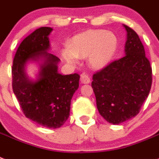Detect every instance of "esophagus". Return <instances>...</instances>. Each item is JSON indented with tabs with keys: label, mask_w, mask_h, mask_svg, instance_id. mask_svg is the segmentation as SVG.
<instances>
[{
	"label": "esophagus",
	"mask_w": 159,
	"mask_h": 159,
	"mask_svg": "<svg viewBox=\"0 0 159 159\" xmlns=\"http://www.w3.org/2000/svg\"><path fill=\"white\" fill-rule=\"evenodd\" d=\"M80 81L82 84H88L90 82V77L87 75V74H82L81 75V78H80Z\"/></svg>",
	"instance_id": "obj_1"
}]
</instances>
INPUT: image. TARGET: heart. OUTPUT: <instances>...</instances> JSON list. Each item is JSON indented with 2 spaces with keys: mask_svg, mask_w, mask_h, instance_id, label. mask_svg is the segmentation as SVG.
<instances>
[{
  "mask_svg": "<svg viewBox=\"0 0 159 159\" xmlns=\"http://www.w3.org/2000/svg\"><path fill=\"white\" fill-rule=\"evenodd\" d=\"M116 48L117 39L114 34L104 30H90L73 37L62 55L71 65L77 63L78 57H88V63L92 68L101 69L109 63Z\"/></svg>",
  "mask_w": 159,
  "mask_h": 159,
  "instance_id": "1",
  "label": "heart"
}]
</instances>
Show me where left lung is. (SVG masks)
<instances>
[{"mask_svg":"<svg viewBox=\"0 0 159 159\" xmlns=\"http://www.w3.org/2000/svg\"><path fill=\"white\" fill-rule=\"evenodd\" d=\"M124 26L127 31L125 56L94 73L91 83L98 112L113 125L139 113L152 85V68L143 44L132 28Z\"/></svg>","mask_w":159,"mask_h":159,"instance_id":"left-lung-1","label":"left lung"}]
</instances>
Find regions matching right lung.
Wrapping results in <instances>:
<instances>
[{"label": "right lung", "instance_id": "obj_1", "mask_svg": "<svg viewBox=\"0 0 159 159\" xmlns=\"http://www.w3.org/2000/svg\"><path fill=\"white\" fill-rule=\"evenodd\" d=\"M52 30V28L47 26L39 28L20 43L13 61L12 86L26 118L43 127L57 129L69 118L80 76L58 73L60 59L48 52ZM29 61H41L36 80H30L25 73Z\"/></svg>", "mask_w": 159, "mask_h": 159}]
</instances>
